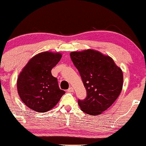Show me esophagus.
Segmentation results:
<instances>
[{"label":"esophagus","mask_w":146,"mask_h":146,"mask_svg":"<svg viewBox=\"0 0 146 146\" xmlns=\"http://www.w3.org/2000/svg\"><path fill=\"white\" fill-rule=\"evenodd\" d=\"M67 92H74V90H73V88H72V87H70L69 89L67 90Z\"/></svg>","instance_id":"esophagus-1"}]
</instances>
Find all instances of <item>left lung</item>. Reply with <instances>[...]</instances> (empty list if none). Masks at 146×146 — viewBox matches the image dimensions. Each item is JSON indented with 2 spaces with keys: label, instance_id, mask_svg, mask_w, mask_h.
<instances>
[{
  "label": "left lung",
  "instance_id": "obj_1",
  "mask_svg": "<svg viewBox=\"0 0 146 146\" xmlns=\"http://www.w3.org/2000/svg\"><path fill=\"white\" fill-rule=\"evenodd\" d=\"M70 56L87 92L86 98L78 100L79 106L86 114L98 115L119 97L123 88V72L112 58L94 50L72 52Z\"/></svg>",
  "mask_w": 146,
  "mask_h": 146
}]
</instances>
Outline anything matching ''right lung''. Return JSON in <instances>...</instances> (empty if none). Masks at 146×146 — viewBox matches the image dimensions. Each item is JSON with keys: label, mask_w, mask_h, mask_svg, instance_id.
<instances>
[{"label": "right lung", "mask_w": 146, "mask_h": 146, "mask_svg": "<svg viewBox=\"0 0 146 146\" xmlns=\"http://www.w3.org/2000/svg\"><path fill=\"white\" fill-rule=\"evenodd\" d=\"M60 53L44 52L29 60L18 77L17 86L20 98L27 107L45 112L52 108L65 92L58 87L51 70L59 62Z\"/></svg>", "instance_id": "obj_1"}]
</instances>
